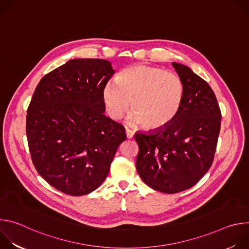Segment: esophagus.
I'll return each instance as SVG.
<instances>
[{"label": "esophagus", "mask_w": 249, "mask_h": 249, "mask_svg": "<svg viewBox=\"0 0 249 249\" xmlns=\"http://www.w3.org/2000/svg\"><path fill=\"white\" fill-rule=\"evenodd\" d=\"M125 132H126V137H127V139H132V138L134 137V132H133L132 130L126 129Z\"/></svg>", "instance_id": "1"}]
</instances>
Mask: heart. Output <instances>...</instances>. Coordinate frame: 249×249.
Here are the masks:
<instances>
[{"instance_id": "1", "label": "heart", "mask_w": 249, "mask_h": 249, "mask_svg": "<svg viewBox=\"0 0 249 249\" xmlns=\"http://www.w3.org/2000/svg\"><path fill=\"white\" fill-rule=\"evenodd\" d=\"M184 93V84L177 74L159 67L136 65L123 70L116 81L106 83L102 101L111 119L119 120L131 105L130 124L160 130L178 114Z\"/></svg>"}]
</instances>
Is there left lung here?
Returning <instances> with one entry per match:
<instances>
[{
	"label": "left lung",
	"instance_id": "left-lung-1",
	"mask_svg": "<svg viewBox=\"0 0 249 249\" xmlns=\"http://www.w3.org/2000/svg\"><path fill=\"white\" fill-rule=\"evenodd\" d=\"M184 84V99L164 128L137 132L136 167L147 185L173 194L195 185L214 160L221 129L216 95L202 78L182 64L172 63Z\"/></svg>",
	"mask_w": 249,
	"mask_h": 249
}]
</instances>
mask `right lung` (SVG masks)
<instances>
[{
  "instance_id": "right-lung-1",
  "label": "right lung",
  "mask_w": 249,
  "mask_h": 249,
  "mask_svg": "<svg viewBox=\"0 0 249 249\" xmlns=\"http://www.w3.org/2000/svg\"><path fill=\"white\" fill-rule=\"evenodd\" d=\"M114 70L72 59L45 75L32 95L26 136L37 172L57 190L87 195L106 178L125 128L104 114L102 89Z\"/></svg>"
}]
</instances>
